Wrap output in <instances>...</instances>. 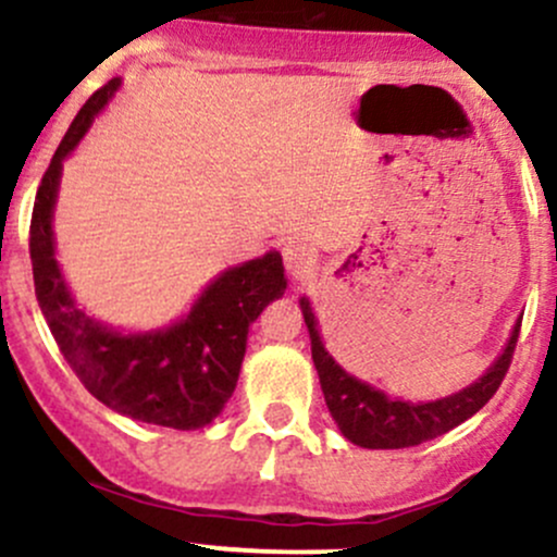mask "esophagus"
<instances>
[{"mask_svg":"<svg viewBox=\"0 0 557 557\" xmlns=\"http://www.w3.org/2000/svg\"><path fill=\"white\" fill-rule=\"evenodd\" d=\"M281 255H284L286 271H289L295 278H305L312 268H315L318 255H315V249L308 245V242H299V239L286 242L284 252Z\"/></svg>","mask_w":557,"mask_h":557,"instance_id":"1","label":"esophagus"}]
</instances>
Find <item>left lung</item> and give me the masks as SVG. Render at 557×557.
<instances>
[{
    "label": "left lung",
    "instance_id": "8db88e82",
    "mask_svg": "<svg viewBox=\"0 0 557 557\" xmlns=\"http://www.w3.org/2000/svg\"><path fill=\"white\" fill-rule=\"evenodd\" d=\"M299 305H302L305 323H308L310 331L312 362H315L318 379H321L329 413L352 445L368 449L416 447L421 442L434 440V436L447 434L449 429L460 426L473 413H479L503 384L510 360H513L518 331H521V321H516L513 334H510L503 355L471 386L449 397L434 399V403H408V399L386 397L376 386L349 376L345 368L331 358L329 349L323 347L321 334H318V321L312 315L308 299L302 297Z\"/></svg>",
    "mask_w": 557,
    "mask_h": 557
}]
</instances>
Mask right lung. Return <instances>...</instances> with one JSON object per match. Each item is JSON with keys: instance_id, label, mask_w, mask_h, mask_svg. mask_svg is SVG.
<instances>
[{"instance_id": "right-lung-1", "label": "right lung", "mask_w": 557, "mask_h": 557, "mask_svg": "<svg viewBox=\"0 0 557 557\" xmlns=\"http://www.w3.org/2000/svg\"><path fill=\"white\" fill-rule=\"evenodd\" d=\"M117 86L121 78H112L86 99L36 191L28 245L36 299L62 358L99 403L154 426L202 429L234 395L249 323L284 295V262L278 252H268L228 268L197 297L189 315L147 334H121L76 308L54 260V199L62 160L84 139Z\"/></svg>"}]
</instances>
